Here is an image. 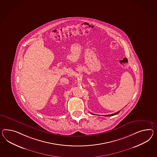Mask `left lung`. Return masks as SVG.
<instances>
[{
  "mask_svg": "<svg viewBox=\"0 0 157 157\" xmlns=\"http://www.w3.org/2000/svg\"><path fill=\"white\" fill-rule=\"evenodd\" d=\"M120 111H118V112L115 113H114V114H109V115H105V116L106 117L113 116H114V115H116V114H118V113H120ZM91 114H92V113H91Z\"/></svg>",
  "mask_w": 157,
  "mask_h": 157,
  "instance_id": "8db88e82",
  "label": "left lung"
}]
</instances>
